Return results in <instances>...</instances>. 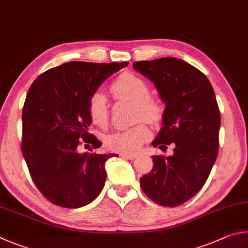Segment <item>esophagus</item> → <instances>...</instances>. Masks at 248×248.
<instances>
[{"label":"esophagus","instance_id":"34e87169","mask_svg":"<svg viewBox=\"0 0 248 248\" xmlns=\"http://www.w3.org/2000/svg\"><path fill=\"white\" fill-rule=\"evenodd\" d=\"M121 157H123L125 159H128V160H134L137 158L136 155H128V154H121Z\"/></svg>","mask_w":248,"mask_h":248}]
</instances>
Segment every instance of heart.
Segmentation results:
<instances>
[{"label": "heart", "mask_w": 248, "mask_h": 248, "mask_svg": "<svg viewBox=\"0 0 248 248\" xmlns=\"http://www.w3.org/2000/svg\"><path fill=\"white\" fill-rule=\"evenodd\" d=\"M111 91L117 100L131 101L135 104L134 114L136 121L146 120L150 123H158L162 119L161 104L149 95L150 89L147 82L132 73H123L112 82ZM88 113L91 121L100 127L107 126L108 122V104L107 95L102 91H95L88 101ZM151 131L146 123L122 129L107 137L108 148L121 153L134 154L140 149L144 142L149 140Z\"/></svg>", "instance_id": "obj_1"}]
</instances>
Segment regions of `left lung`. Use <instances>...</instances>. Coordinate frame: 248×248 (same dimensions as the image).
Listing matches in <instances>:
<instances>
[{"mask_svg":"<svg viewBox=\"0 0 248 248\" xmlns=\"http://www.w3.org/2000/svg\"><path fill=\"white\" fill-rule=\"evenodd\" d=\"M133 67L154 82L166 103L153 146L174 148L169 157L154 155L141 189L155 203L180 206L202 189L218 155L221 117L214 88L205 74L176 58L134 62Z\"/></svg>","mask_w":248,"mask_h":248,"instance_id":"1","label":"left lung"}]
</instances>
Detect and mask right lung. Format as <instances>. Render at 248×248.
Masks as SVG:
<instances>
[{
	"label": "right lung",
	"instance_id": "obj_1",
	"mask_svg": "<svg viewBox=\"0 0 248 248\" xmlns=\"http://www.w3.org/2000/svg\"><path fill=\"white\" fill-rule=\"evenodd\" d=\"M127 65L68 62L41 74L29 88L21 153L34 185L54 205L80 208L101 193L107 160L117 155L79 153L80 146H101L88 131V101L108 77Z\"/></svg>",
	"mask_w": 248,
	"mask_h": 248
}]
</instances>
